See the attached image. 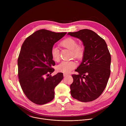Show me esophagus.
Here are the masks:
<instances>
[{
	"label": "esophagus",
	"instance_id": "34e87169",
	"mask_svg": "<svg viewBox=\"0 0 126 126\" xmlns=\"http://www.w3.org/2000/svg\"><path fill=\"white\" fill-rule=\"evenodd\" d=\"M68 74H66V73H64V74H63L64 77H66V76H68Z\"/></svg>",
	"mask_w": 126,
	"mask_h": 126
}]
</instances>
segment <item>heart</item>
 <instances>
[{"label": "heart", "instance_id": "obj_1", "mask_svg": "<svg viewBox=\"0 0 126 126\" xmlns=\"http://www.w3.org/2000/svg\"><path fill=\"white\" fill-rule=\"evenodd\" d=\"M61 46L71 50V55L74 57L80 59L84 55V48L80 45H78L77 41L74 38L69 37L63 40L61 43ZM52 59L58 62L59 60V52L57 48L52 47L51 51ZM76 63L73 61H63L57 67V70L60 72L68 73L76 67Z\"/></svg>", "mask_w": 126, "mask_h": 126}]
</instances>
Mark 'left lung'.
Instances as JSON below:
<instances>
[{"label":"left lung","instance_id":"8db88e82","mask_svg":"<svg viewBox=\"0 0 126 126\" xmlns=\"http://www.w3.org/2000/svg\"><path fill=\"white\" fill-rule=\"evenodd\" d=\"M79 39L84 46L82 61L72 75L71 95L83 102L98 98L105 90L110 75L111 58L105 41L92 30L82 29L68 35Z\"/></svg>","mask_w":126,"mask_h":126}]
</instances>
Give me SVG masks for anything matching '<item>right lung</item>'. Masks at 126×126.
Segmentation results:
<instances>
[{
	"label": "right lung",
	"mask_w": 126,
	"mask_h": 126,
	"mask_svg": "<svg viewBox=\"0 0 126 126\" xmlns=\"http://www.w3.org/2000/svg\"><path fill=\"white\" fill-rule=\"evenodd\" d=\"M66 32L46 29L34 32L24 41L18 58L19 81L22 90L33 103L44 105L54 98V89L63 78L62 73L53 76L55 62L51 51Z\"/></svg>",
	"instance_id": "obj_1"
}]
</instances>
